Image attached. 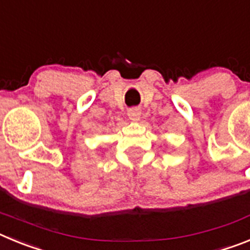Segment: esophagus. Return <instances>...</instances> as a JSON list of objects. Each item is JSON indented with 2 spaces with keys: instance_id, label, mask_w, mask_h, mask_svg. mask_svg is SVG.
Masks as SVG:
<instances>
[{
  "instance_id": "34e87169",
  "label": "esophagus",
  "mask_w": 250,
  "mask_h": 250,
  "mask_svg": "<svg viewBox=\"0 0 250 250\" xmlns=\"http://www.w3.org/2000/svg\"><path fill=\"white\" fill-rule=\"evenodd\" d=\"M140 115H141V111L140 109H138V107H131V109H129V111H127V116H129L130 120L132 121L140 120Z\"/></svg>"
}]
</instances>
